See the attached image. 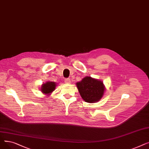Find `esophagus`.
<instances>
[{"mask_svg": "<svg viewBox=\"0 0 149 149\" xmlns=\"http://www.w3.org/2000/svg\"><path fill=\"white\" fill-rule=\"evenodd\" d=\"M65 82L66 83H70V80L69 79H65Z\"/></svg>", "mask_w": 149, "mask_h": 149, "instance_id": "esophagus-1", "label": "esophagus"}]
</instances>
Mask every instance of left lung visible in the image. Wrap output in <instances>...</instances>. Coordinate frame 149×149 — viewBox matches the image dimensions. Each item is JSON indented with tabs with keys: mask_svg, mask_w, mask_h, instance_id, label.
I'll list each match as a JSON object with an SVG mask.
<instances>
[{
	"mask_svg": "<svg viewBox=\"0 0 149 149\" xmlns=\"http://www.w3.org/2000/svg\"><path fill=\"white\" fill-rule=\"evenodd\" d=\"M77 86L82 98L88 103L98 101L104 94L103 83L91 77H84L81 81L77 83Z\"/></svg>",
	"mask_w": 149,
	"mask_h": 149,
	"instance_id": "obj_1",
	"label": "left lung"
}]
</instances>
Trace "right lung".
Segmentation results:
<instances>
[{"label": "right lung", "mask_w": 149, "mask_h": 149, "mask_svg": "<svg viewBox=\"0 0 149 149\" xmlns=\"http://www.w3.org/2000/svg\"><path fill=\"white\" fill-rule=\"evenodd\" d=\"M56 83L54 82L49 81L43 84L42 86L41 91L45 93H50L56 88Z\"/></svg>", "instance_id": "add662e5"}]
</instances>
